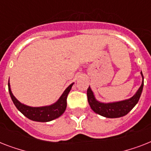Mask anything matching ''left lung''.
Listing matches in <instances>:
<instances>
[{
    "mask_svg": "<svg viewBox=\"0 0 151 151\" xmlns=\"http://www.w3.org/2000/svg\"><path fill=\"white\" fill-rule=\"evenodd\" d=\"M141 75L143 78V81L136 94L130 99L119 101V102L107 103H100L95 98L93 92L89 86L87 90V96L88 101L92 110L98 114L108 118H117L126 115L136 105V103H138L139 99L140 98L143 88V75L142 72H141Z\"/></svg>",
    "mask_w": 151,
    "mask_h": 151,
    "instance_id": "left-lung-1",
    "label": "left lung"
}]
</instances>
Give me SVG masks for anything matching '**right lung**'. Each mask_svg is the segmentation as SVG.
<instances>
[{
    "mask_svg": "<svg viewBox=\"0 0 151 151\" xmlns=\"http://www.w3.org/2000/svg\"><path fill=\"white\" fill-rule=\"evenodd\" d=\"M73 85V83H72L71 85H70L66 88L60 98L55 103L50 106H40V107L29 106L24 105L23 103H20L19 101L14 96V95L11 91L9 82H8V91H9V94L11 96L12 100L16 108L27 118L34 121V122H48L60 117L66 110L67 96H68Z\"/></svg>",
    "mask_w": 151,
    "mask_h": 151,
    "instance_id": "1",
    "label": "right lung"
}]
</instances>
